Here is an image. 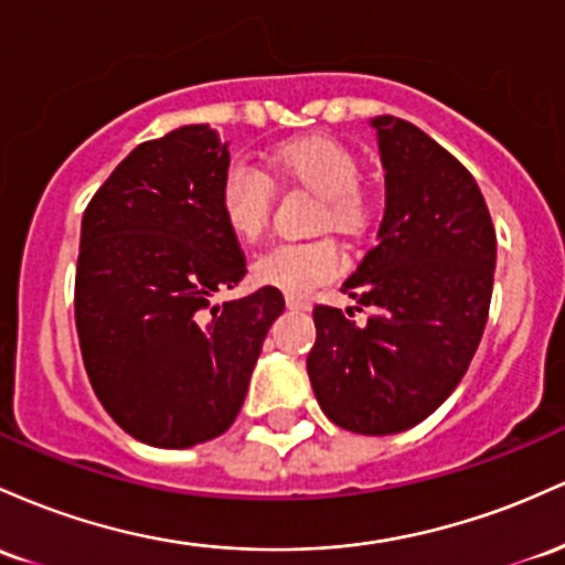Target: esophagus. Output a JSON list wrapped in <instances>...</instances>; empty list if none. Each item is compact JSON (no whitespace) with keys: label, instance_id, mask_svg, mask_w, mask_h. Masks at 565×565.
Listing matches in <instances>:
<instances>
[{"label":"esophagus","instance_id":"34e87169","mask_svg":"<svg viewBox=\"0 0 565 565\" xmlns=\"http://www.w3.org/2000/svg\"><path fill=\"white\" fill-rule=\"evenodd\" d=\"M285 303H288V309H296V312H307L312 303L307 299H301V296H285Z\"/></svg>","mask_w":565,"mask_h":565}]
</instances>
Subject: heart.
<instances>
[{
	"label": "heart",
	"instance_id": "obj_1",
	"mask_svg": "<svg viewBox=\"0 0 565 565\" xmlns=\"http://www.w3.org/2000/svg\"><path fill=\"white\" fill-rule=\"evenodd\" d=\"M271 164L285 181L322 198L317 230L358 234L367 221V205L360 192V160L347 143L328 136H309L282 143ZM275 186L256 164L232 162L221 179V213L226 226L245 243H256L269 226ZM344 269V256L331 237L312 243H282L264 250L253 262V280L303 296L317 285L331 282Z\"/></svg>",
	"mask_w": 565,
	"mask_h": 565
}]
</instances>
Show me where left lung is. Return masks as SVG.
<instances>
[{
    "label": "left lung",
    "instance_id": "left-lung-1",
    "mask_svg": "<svg viewBox=\"0 0 565 565\" xmlns=\"http://www.w3.org/2000/svg\"><path fill=\"white\" fill-rule=\"evenodd\" d=\"M386 205L379 239L344 294L317 303L309 382L326 416L358 435L427 419L470 367L491 307L497 232L472 173L416 125L373 119Z\"/></svg>",
    "mask_w": 565,
    "mask_h": 565
}]
</instances>
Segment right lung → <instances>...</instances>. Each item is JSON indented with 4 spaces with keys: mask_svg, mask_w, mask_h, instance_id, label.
<instances>
[{
    "mask_svg": "<svg viewBox=\"0 0 565 565\" xmlns=\"http://www.w3.org/2000/svg\"><path fill=\"white\" fill-rule=\"evenodd\" d=\"M230 149L186 125L130 151L82 215L74 315L87 379L136 440L189 448L226 433L285 309L277 288L213 307L245 277L221 213Z\"/></svg>",
    "mask_w": 565,
    "mask_h": 565,
    "instance_id": "obj_1",
    "label": "right lung"
}]
</instances>
